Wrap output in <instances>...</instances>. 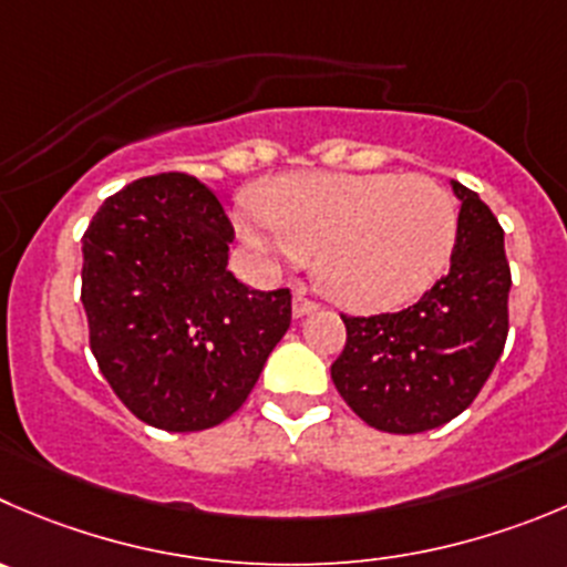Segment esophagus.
I'll use <instances>...</instances> for the list:
<instances>
[{"label": "esophagus", "instance_id": "esophagus-1", "mask_svg": "<svg viewBox=\"0 0 567 567\" xmlns=\"http://www.w3.org/2000/svg\"><path fill=\"white\" fill-rule=\"evenodd\" d=\"M317 309H320V303H317L315 298H309V292H306V289H295V303H292L295 317H306Z\"/></svg>", "mask_w": 567, "mask_h": 567}]
</instances>
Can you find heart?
Listing matches in <instances>:
<instances>
[{"label": "heart", "mask_w": 567, "mask_h": 567, "mask_svg": "<svg viewBox=\"0 0 567 567\" xmlns=\"http://www.w3.org/2000/svg\"><path fill=\"white\" fill-rule=\"evenodd\" d=\"M258 212L239 214L252 247L317 258V280L337 303L392 309L434 284L456 239V203L434 177L311 172L269 183Z\"/></svg>", "instance_id": "b5f03b06"}]
</instances>
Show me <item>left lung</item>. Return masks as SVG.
Masks as SVG:
<instances>
[{
    "label": "left lung",
    "instance_id": "8db88e82",
    "mask_svg": "<svg viewBox=\"0 0 567 567\" xmlns=\"http://www.w3.org/2000/svg\"><path fill=\"white\" fill-rule=\"evenodd\" d=\"M462 199L449 272L417 303L384 315H342L333 386L368 425L420 434L465 412L487 384L509 333L512 272L504 228L476 192Z\"/></svg>",
    "mask_w": 567,
    "mask_h": 567
}]
</instances>
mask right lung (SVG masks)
I'll return each mask as SVG.
<instances>
[{
  "instance_id": "1",
  "label": "right lung",
  "mask_w": 567,
  "mask_h": 567,
  "mask_svg": "<svg viewBox=\"0 0 567 567\" xmlns=\"http://www.w3.org/2000/svg\"><path fill=\"white\" fill-rule=\"evenodd\" d=\"M234 223L183 172L111 194L83 234L89 344L116 398L164 431H203L247 401L292 322V292L228 269Z\"/></svg>"
}]
</instances>
